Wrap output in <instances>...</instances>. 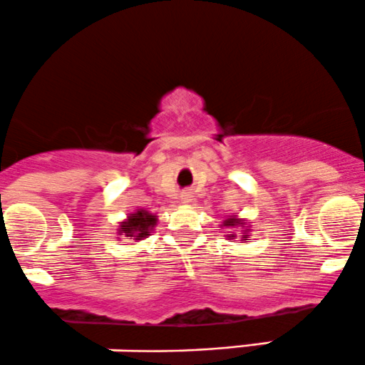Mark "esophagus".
<instances>
[{
  "instance_id": "obj_1",
  "label": "esophagus",
  "mask_w": 365,
  "mask_h": 365,
  "mask_svg": "<svg viewBox=\"0 0 365 365\" xmlns=\"http://www.w3.org/2000/svg\"><path fill=\"white\" fill-rule=\"evenodd\" d=\"M180 201H182V204H185V206H189V204L194 201V195H192L190 192H183V194L180 195Z\"/></svg>"
}]
</instances>
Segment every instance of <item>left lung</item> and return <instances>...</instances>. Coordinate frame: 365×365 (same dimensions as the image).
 I'll return each mask as SVG.
<instances>
[{"mask_svg": "<svg viewBox=\"0 0 365 365\" xmlns=\"http://www.w3.org/2000/svg\"><path fill=\"white\" fill-rule=\"evenodd\" d=\"M223 227H228V228H242V234H234V232H230V234L227 235V237H230V241H234V239H241V241H250V237H247V234H250V228L246 227V222L241 218H235V216H232V218H227L225 222H223Z\"/></svg>", "mask_w": 365, "mask_h": 365, "instance_id": "obj_1", "label": "left lung"}]
</instances>
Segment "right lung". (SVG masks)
I'll return each instance as SVG.
<instances>
[{
    "mask_svg": "<svg viewBox=\"0 0 365 365\" xmlns=\"http://www.w3.org/2000/svg\"><path fill=\"white\" fill-rule=\"evenodd\" d=\"M158 223V216H154L145 210H137L135 213L128 216L118 228V234L121 237H130L133 241H142L147 235H150V230Z\"/></svg>",
    "mask_w": 365,
    "mask_h": 365,
    "instance_id": "1",
    "label": "right lung"
}]
</instances>
